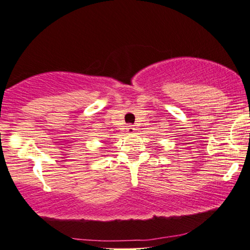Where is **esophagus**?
<instances>
[{"label":"esophagus","instance_id":"1","mask_svg":"<svg viewBox=\"0 0 250 250\" xmlns=\"http://www.w3.org/2000/svg\"><path fill=\"white\" fill-rule=\"evenodd\" d=\"M125 130H126V132H128V133H133V132L136 131V128H135V125H126Z\"/></svg>","mask_w":250,"mask_h":250}]
</instances>
